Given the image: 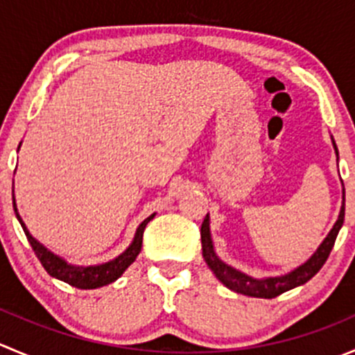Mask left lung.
Segmentation results:
<instances>
[{
    "instance_id": "1",
    "label": "left lung",
    "mask_w": 355,
    "mask_h": 355,
    "mask_svg": "<svg viewBox=\"0 0 355 355\" xmlns=\"http://www.w3.org/2000/svg\"><path fill=\"white\" fill-rule=\"evenodd\" d=\"M333 148H335L336 161H338V149H336L335 141H333ZM343 216H345V191L342 192V207H340L338 220L335 221L330 234L324 237V241L321 242L320 247L316 249V252L302 263L300 266H297L295 270L288 271V273L280 275V277H268V278H254L249 275L242 273L241 270H235L234 266L227 264L225 261H221L218 257L216 250H214L213 239H211V230H209V214H206L202 221V227H200V244H202V257L206 261V264L209 266V270L213 271L214 277L221 282L227 288L234 290L237 293H244L249 297H259V299H273V297L280 295V293L287 292L295 287H300L306 282H309L318 271L321 270V266L324 264V261L330 256L333 244H335V239L338 235L340 228L343 225Z\"/></svg>"
}]
</instances>
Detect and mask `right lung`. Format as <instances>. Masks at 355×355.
Masks as SVG:
<instances>
[{
  "label": "right lung",
  "mask_w": 355,
  "mask_h": 355,
  "mask_svg": "<svg viewBox=\"0 0 355 355\" xmlns=\"http://www.w3.org/2000/svg\"><path fill=\"white\" fill-rule=\"evenodd\" d=\"M13 209H15L17 214V220L20 221L22 225L25 235H27V241L31 242L32 249H34L35 256L37 259L41 261V264L44 266V270L51 275L53 278L56 280H62L65 284L71 285V287H77L82 290H92V288H99V287H105V285L113 284L114 280L123 275V271L130 266L132 263L135 261V257L139 256L141 252V247H142V235H144L146 230V225L156 216V213H153L151 216L146 218L141 225L137 227V232L134 235V241L132 244L120 254L116 256L114 259L108 261V263H103V264H94V266H75V264L67 263L63 257L56 256L55 252L44 247L39 241H35L34 237L31 235V232L27 230L25 227L24 220L20 218L19 209H17V202H15V196H13Z\"/></svg>",
  "instance_id": "right-lung-1"
}]
</instances>
